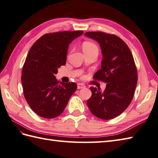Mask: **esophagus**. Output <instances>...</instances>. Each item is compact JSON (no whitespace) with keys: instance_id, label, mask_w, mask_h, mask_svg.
<instances>
[{"instance_id":"obj_1","label":"esophagus","mask_w":158,"mask_h":158,"mask_svg":"<svg viewBox=\"0 0 158 158\" xmlns=\"http://www.w3.org/2000/svg\"><path fill=\"white\" fill-rule=\"evenodd\" d=\"M85 88V86L83 85V84H82V83H78V84H77V89H83V88Z\"/></svg>"}]
</instances>
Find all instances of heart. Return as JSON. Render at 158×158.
<instances>
[{"label":"heart","mask_w":158,"mask_h":158,"mask_svg":"<svg viewBox=\"0 0 158 158\" xmlns=\"http://www.w3.org/2000/svg\"><path fill=\"white\" fill-rule=\"evenodd\" d=\"M82 49L83 52L94 51V50L98 51V47H97L94 43L90 41L83 42L82 44Z\"/></svg>","instance_id":"heart-1"}]
</instances>
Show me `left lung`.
Segmentation results:
<instances>
[{"label":"left lung","instance_id":"1","mask_svg":"<svg viewBox=\"0 0 158 158\" xmlns=\"http://www.w3.org/2000/svg\"><path fill=\"white\" fill-rule=\"evenodd\" d=\"M85 36L96 41L101 48V69L94 79L106 83L104 92L90 87L92 96L87 105L96 117L111 119L132 102L138 80L135 60L128 47L118 36L102 32H88Z\"/></svg>","mask_w":158,"mask_h":158}]
</instances>
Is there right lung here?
I'll use <instances>...</instances> for the list:
<instances>
[{"label":"right lung","instance_id":"right-lung-1","mask_svg":"<svg viewBox=\"0 0 158 158\" xmlns=\"http://www.w3.org/2000/svg\"><path fill=\"white\" fill-rule=\"evenodd\" d=\"M83 31H64L42 36L30 49L22 71L23 95L30 107L43 118L61 115L77 85L58 81L55 75L65 65L69 46Z\"/></svg>","mask_w":158,"mask_h":158}]
</instances>
